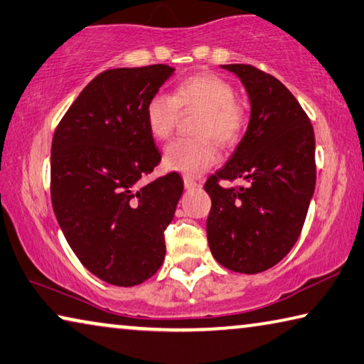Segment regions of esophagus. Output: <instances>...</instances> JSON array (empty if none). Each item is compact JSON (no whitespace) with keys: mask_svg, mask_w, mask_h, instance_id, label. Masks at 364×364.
Returning a JSON list of instances; mask_svg holds the SVG:
<instances>
[{"mask_svg":"<svg viewBox=\"0 0 364 364\" xmlns=\"http://www.w3.org/2000/svg\"><path fill=\"white\" fill-rule=\"evenodd\" d=\"M183 183H184V188H186V189H194V188L200 186V183L196 181L194 178H191V176H184Z\"/></svg>","mask_w":364,"mask_h":364,"instance_id":"obj_1","label":"esophagus"}]
</instances>
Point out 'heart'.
<instances>
[{"mask_svg":"<svg viewBox=\"0 0 364 364\" xmlns=\"http://www.w3.org/2000/svg\"><path fill=\"white\" fill-rule=\"evenodd\" d=\"M181 112H199L194 139H176L165 149L166 168L198 176L218 160V144L235 146L246 129L247 114L236 102V90L228 80L215 74H196L176 85L173 95L157 92L146 103L149 132L166 141L176 128Z\"/></svg>","mask_w":364,"mask_h":364,"instance_id":"1","label":"heart"}]
</instances>
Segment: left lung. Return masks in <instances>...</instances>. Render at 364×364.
<instances>
[{"label": "left lung", "instance_id": "left-lung-1", "mask_svg": "<svg viewBox=\"0 0 364 364\" xmlns=\"http://www.w3.org/2000/svg\"><path fill=\"white\" fill-rule=\"evenodd\" d=\"M241 79L251 102L246 134L204 188L212 199L207 240L223 267L257 274L295 246L316 186L314 131L279 79L251 65H222ZM222 179H245L223 188Z\"/></svg>", "mask_w": 364, "mask_h": 364}]
</instances>
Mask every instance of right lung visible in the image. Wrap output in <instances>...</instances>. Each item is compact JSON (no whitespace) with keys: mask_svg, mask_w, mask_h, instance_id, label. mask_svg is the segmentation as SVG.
<instances>
[{"mask_svg":"<svg viewBox=\"0 0 364 364\" xmlns=\"http://www.w3.org/2000/svg\"><path fill=\"white\" fill-rule=\"evenodd\" d=\"M175 69L117 68L85 85L51 142V204L74 255L103 282L139 285L165 259V230L183 194L168 173L147 184L161 154L146 103Z\"/></svg>","mask_w":364,"mask_h":364,"instance_id":"right-lung-1","label":"right lung"}]
</instances>
